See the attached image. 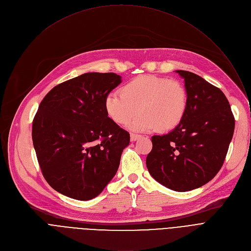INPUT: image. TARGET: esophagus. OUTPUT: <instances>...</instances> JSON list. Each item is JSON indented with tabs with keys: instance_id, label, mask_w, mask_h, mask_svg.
I'll use <instances>...</instances> for the list:
<instances>
[{
	"instance_id": "1",
	"label": "esophagus",
	"mask_w": 251,
	"mask_h": 251,
	"mask_svg": "<svg viewBox=\"0 0 251 251\" xmlns=\"http://www.w3.org/2000/svg\"><path fill=\"white\" fill-rule=\"evenodd\" d=\"M141 138V135H137V134H131L130 135V140H131V142H135V141H137L138 139H140Z\"/></svg>"
}]
</instances>
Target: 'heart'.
I'll return each mask as SVG.
<instances>
[{
  "label": "heart",
  "instance_id": "obj_1",
  "mask_svg": "<svg viewBox=\"0 0 251 251\" xmlns=\"http://www.w3.org/2000/svg\"><path fill=\"white\" fill-rule=\"evenodd\" d=\"M121 93L112 92L105 97L104 108L116 124L125 126L139 112L130 125L137 132H148L158 128L169 132L183 121L188 97L181 82L156 75H138L121 87Z\"/></svg>",
  "mask_w": 251,
  "mask_h": 251
}]
</instances>
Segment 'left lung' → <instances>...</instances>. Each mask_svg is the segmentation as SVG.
<instances>
[{
  "label": "left lung",
  "mask_w": 251,
  "mask_h": 251,
  "mask_svg": "<svg viewBox=\"0 0 251 251\" xmlns=\"http://www.w3.org/2000/svg\"><path fill=\"white\" fill-rule=\"evenodd\" d=\"M185 81L186 115L176 128L152 137L146 165L150 175L176 192L198 189L221 170L234 131V117L224 92L202 77L175 70Z\"/></svg>",
  "instance_id": "left-lung-1"
}]
</instances>
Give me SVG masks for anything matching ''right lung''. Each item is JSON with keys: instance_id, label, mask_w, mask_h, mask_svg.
I'll use <instances>...</instances> for the list:
<instances>
[{"instance_id": "right-lung-1", "label": "right lung", "mask_w": 251, "mask_h": 251, "mask_svg": "<svg viewBox=\"0 0 251 251\" xmlns=\"http://www.w3.org/2000/svg\"><path fill=\"white\" fill-rule=\"evenodd\" d=\"M122 82L116 74L87 73L53 87L32 122V143L50 186L89 201L116 175L130 135L107 115L105 97Z\"/></svg>"}]
</instances>
